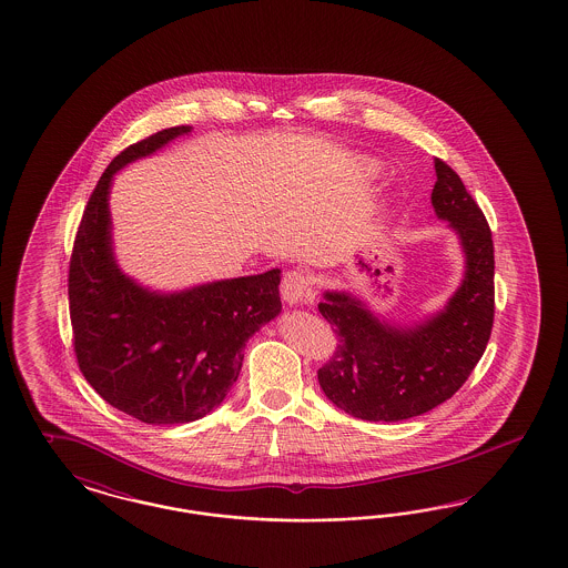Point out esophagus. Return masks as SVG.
<instances>
[{
	"instance_id": "esophagus-1",
	"label": "esophagus",
	"mask_w": 568,
	"mask_h": 568,
	"mask_svg": "<svg viewBox=\"0 0 568 568\" xmlns=\"http://www.w3.org/2000/svg\"><path fill=\"white\" fill-rule=\"evenodd\" d=\"M281 297L287 306H300L313 302V290L308 285V278L297 271L285 273L281 283Z\"/></svg>"
}]
</instances>
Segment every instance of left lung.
I'll return each mask as SVG.
<instances>
[{
    "label": "left lung",
    "mask_w": 568,
    "mask_h": 568,
    "mask_svg": "<svg viewBox=\"0 0 568 568\" xmlns=\"http://www.w3.org/2000/svg\"><path fill=\"white\" fill-rule=\"evenodd\" d=\"M435 217L463 253V278L446 304L397 323L348 290H323L318 313L341 344L317 372L325 397L362 420L395 423L437 408L463 386L486 351L495 318L493 234L465 183L435 159Z\"/></svg>",
    "instance_id": "8db88e82"
}]
</instances>
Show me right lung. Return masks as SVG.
Masks as SVG:
<instances>
[{"label": "right lung", "mask_w": 568, "mask_h": 568, "mask_svg": "<svg viewBox=\"0 0 568 568\" xmlns=\"http://www.w3.org/2000/svg\"><path fill=\"white\" fill-rule=\"evenodd\" d=\"M192 126L164 129L120 152L97 183L69 264L75 357L89 385L148 425L203 418L236 383L243 348L281 313V271L160 292L115 260L110 192L115 173Z\"/></svg>", "instance_id": "add662e5"}]
</instances>
